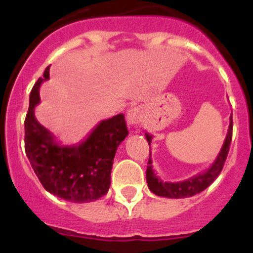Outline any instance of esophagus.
<instances>
[{
	"instance_id": "1",
	"label": "esophagus",
	"mask_w": 253,
	"mask_h": 253,
	"mask_svg": "<svg viewBox=\"0 0 253 253\" xmlns=\"http://www.w3.org/2000/svg\"><path fill=\"white\" fill-rule=\"evenodd\" d=\"M127 124L133 125V126H137V125L141 122L142 119V112L139 108H132L127 111Z\"/></svg>"
}]
</instances>
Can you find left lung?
Listing matches in <instances>:
<instances>
[{"label":"left lung","instance_id":"1","mask_svg":"<svg viewBox=\"0 0 253 253\" xmlns=\"http://www.w3.org/2000/svg\"><path fill=\"white\" fill-rule=\"evenodd\" d=\"M145 137H147L148 144L150 145L152 136L145 133ZM231 138H233V117H230L229 131L228 134H226L225 141H224L223 147H221L220 152H219L218 157L214 160L211 167L208 170H206L205 172H202V174H198L197 176H193V177L181 181V182H164V181L160 180L154 172V170H153L152 159H150L149 154V160H148L147 167V182L149 190L157 196L168 198H186L202 192L211 183H213V181L218 177L221 170H223L224 163H225L229 149H230Z\"/></svg>","mask_w":253,"mask_h":253}]
</instances>
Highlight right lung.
Segmentation results:
<instances>
[{
	"instance_id": "right-lung-1",
	"label": "right lung",
	"mask_w": 253,
	"mask_h": 253,
	"mask_svg": "<svg viewBox=\"0 0 253 253\" xmlns=\"http://www.w3.org/2000/svg\"><path fill=\"white\" fill-rule=\"evenodd\" d=\"M38 79L29 96V109L24 121L25 154L44 188L52 195L75 203L91 202L106 195L115 153L128 134L124 114L104 120L88 138L73 147H62L35 119L34 109L39 104L40 84L48 79Z\"/></svg>"
}]
</instances>
